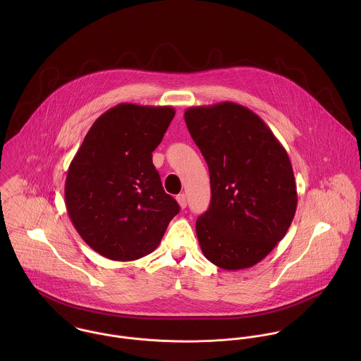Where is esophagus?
I'll return each mask as SVG.
<instances>
[{"instance_id": "34e87169", "label": "esophagus", "mask_w": 361, "mask_h": 361, "mask_svg": "<svg viewBox=\"0 0 361 361\" xmlns=\"http://www.w3.org/2000/svg\"><path fill=\"white\" fill-rule=\"evenodd\" d=\"M176 202H178V204L180 206V208H186V206H188L186 195H185V193H182V195H178V196H176Z\"/></svg>"}]
</instances>
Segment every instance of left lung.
<instances>
[{
    "instance_id": "obj_1",
    "label": "left lung",
    "mask_w": 361,
    "mask_h": 361,
    "mask_svg": "<svg viewBox=\"0 0 361 361\" xmlns=\"http://www.w3.org/2000/svg\"><path fill=\"white\" fill-rule=\"evenodd\" d=\"M185 122L209 171L211 203L196 222L202 252L222 269L250 268L293 221L298 192L289 155L240 104L190 106Z\"/></svg>"
}]
</instances>
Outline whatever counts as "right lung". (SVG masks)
<instances>
[{
  "label": "right lung",
  "mask_w": 361,
  "mask_h": 361,
  "mask_svg": "<svg viewBox=\"0 0 361 361\" xmlns=\"http://www.w3.org/2000/svg\"><path fill=\"white\" fill-rule=\"evenodd\" d=\"M175 109L122 103L89 129L65 180L68 215L99 255L133 261L153 253L179 206L153 164Z\"/></svg>",
  "instance_id": "right-lung-1"
}]
</instances>
